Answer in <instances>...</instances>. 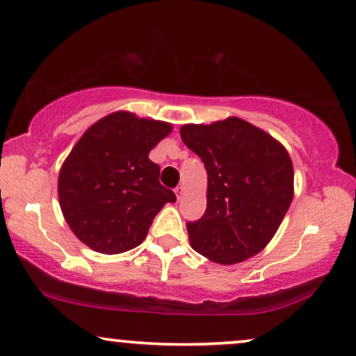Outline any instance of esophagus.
<instances>
[{
    "label": "esophagus",
    "mask_w": 356,
    "mask_h": 356,
    "mask_svg": "<svg viewBox=\"0 0 356 356\" xmlns=\"http://www.w3.org/2000/svg\"><path fill=\"white\" fill-rule=\"evenodd\" d=\"M174 192H176L177 200H182V197L185 195V187H184V185H179V187L174 190Z\"/></svg>",
    "instance_id": "1"
}]
</instances>
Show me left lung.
I'll return each mask as SVG.
<instances>
[{
  "mask_svg": "<svg viewBox=\"0 0 356 356\" xmlns=\"http://www.w3.org/2000/svg\"><path fill=\"white\" fill-rule=\"evenodd\" d=\"M208 172L207 211L187 222L190 245L211 261L235 264L269 243L293 198L287 149L238 118L180 129Z\"/></svg>",
  "mask_w": 356,
  "mask_h": 356,
  "instance_id": "left-lung-1",
  "label": "left lung"
}]
</instances>
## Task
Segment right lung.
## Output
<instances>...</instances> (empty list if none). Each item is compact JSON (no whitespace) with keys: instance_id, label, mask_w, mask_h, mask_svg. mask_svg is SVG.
I'll return each instance as SVG.
<instances>
[{"instance_id":"add662e5","label":"right lung","mask_w":356,"mask_h":356,"mask_svg":"<svg viewBox=\"0 0 356 356\" xmlns=\"http://www.w3.org/2000/svg\"><path fill=\"white\" fill-rule=\"evenodd\" d=\"M171 130L168 122L118 111L80 137L58 179L59 204L80 242L104 254L143 242L159 209L176 202L148 158Z\"/></svg>"}]
</instances>
